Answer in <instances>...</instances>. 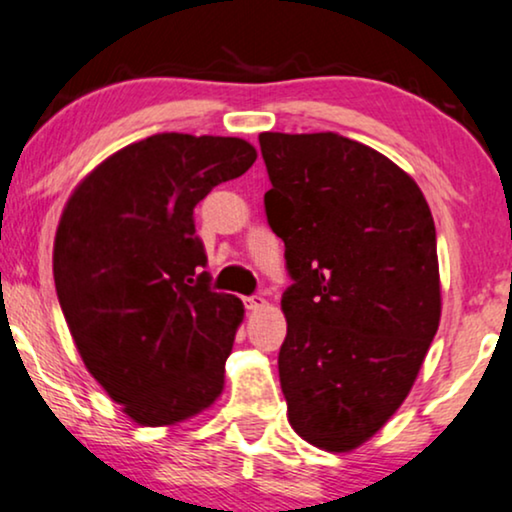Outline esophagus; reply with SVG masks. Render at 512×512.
Instances as JSON below:
<instances>
[{
	"instance_id": "34e87169",
	"label": "esophagus",
	"mask_w": 512,
	"mask_h": 512,
	"mask_svg": "<svg viewBox=\"0 0 512 512\" xmlns=\"http://www.w3.org/2000/svg\"><path fill=\"white\" fill-rule=\"evenodd\" d=\"M244 305H247V310H261V308H265V298L261 294L247 296L244 298Z\"/></svg>"
}]
</instances>
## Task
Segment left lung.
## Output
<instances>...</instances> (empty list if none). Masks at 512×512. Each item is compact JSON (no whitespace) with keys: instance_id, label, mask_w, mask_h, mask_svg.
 Segmentation results:
<instances>
[{"instance_id":"left-lung-1","label":"left lung","mask_w":512,"mask_h":512,"mask_svg":"<svg viewBox=\"0 0 512 512\" xmlns=\"http://www.w3.org/2000/svg\"><path fill=\"white\" fill-rule=\"evenodd\" d=\"M258 143L291 277L277 357L289 423L350 451L400 409L440 324L433 216L397 164L353 138L268 131Z\"/></svg>"}]
</instances>
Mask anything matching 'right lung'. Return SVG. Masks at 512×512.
I'll return each instance as SVG.
<instances>
[{
	"label": "right lung",
	"instance_id": "obj_1",
	"mask_svg": "<svg viewBox=\"0 0 512 512\" xmlns=\"http://www.w3.org/2000/svg\"><path fill=\"white\" fill-rule=\"evenodd\" d=\"M256 162L242 138L155 134L96 167L65 204L53 280L86 369L141 426L221 395L244 317L211 289L195 207Z\"/></svg>",
	"mask_w": 512,
	"mask_h": 512
}]
</instances>
